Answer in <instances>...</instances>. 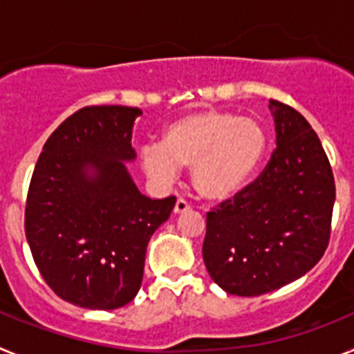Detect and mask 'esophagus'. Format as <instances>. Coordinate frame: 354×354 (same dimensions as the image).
I'll use <instances>...</instances> for the list:
<instances>
[{
    "mask_svg": "<svg viewBox=\"0 0 354 354\" xmlns=\"http://www.w3.org/2000/svg\"><path fill=\"white\" fill-rule=\"evenodd\" d=\"M189 209H192V205L187 204V202L184 198H179V200H177V202H175L174 212H175V214H183V212L189 211Z\"/></svg>",
    "mask_w": 354,
    "mask_h": 354,
    "instance_id": "obj_1",
    "label": "esophagus"
}]
</instances>
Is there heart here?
I'll use <instances>...</instances> for the list:
<instances>
[{
	"instance_id": "heart-1",
	"label": "heart",
	"mask_w": 354,
	"mask_h": 354,
	"mask_svg": "<svg viewBox=\"0 0 354 354\" xmlns=\"http://www.w3.org/2000/svg\"><path fill=\"white\" fill-rule=\"evenodd\" d=\"M264 150L266 134L257 120L205 109L171 122L162 143L142 147L140 162L159 186L174 183L179 167H189L200 196L223 200L250 179Z\"/></svg>"
}]
</instances>
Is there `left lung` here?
I'll list each match as a JSON object with an SVG mask.
<instances>
[{"mask_svg": "<svg viewBox=\"0 0 354 354\" xmlns=\"http://www.w3.org/2000/svg\"><path fill=\"white\" fill-rule=\"evenodd\" d=\"M277 149L257 179L207 212L205 268L236 296H261L301 278L330 243L335 179L299 111L270 101Z\"/></svg>", "mask_w": 354, "mask_h": 354, "instance_id": "1", "label": "left lung"}]
</instances>
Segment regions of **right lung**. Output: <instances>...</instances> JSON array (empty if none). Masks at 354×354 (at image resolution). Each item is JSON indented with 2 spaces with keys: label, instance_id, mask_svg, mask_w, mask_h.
I'll return each instance as SVG.
<instances>
[{
  "label": "right lung",
  "instance_id": "obj_1",
  "mask_svg": "<svg viewBox=\"0 0 354 354\" xmlns=\"http://www.w3.org/2000/svg\"><path fill=\"white\" fill-rule=\"evenodd\" d=\"M129 106H86L65 118L31 175L24 230L49 287L72 305L115 310L142 287L145 252L168 220L175 196L138 192L124 161H133Z\"/></svg>",
  "mask_w": 354,
  "mask_h": 354
}]
</instances>
